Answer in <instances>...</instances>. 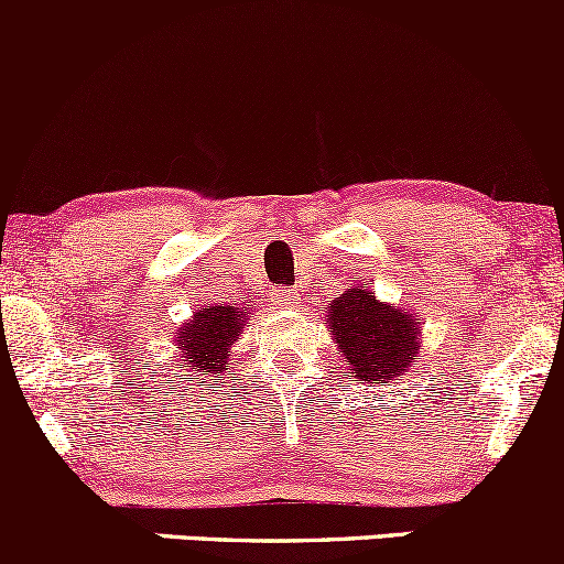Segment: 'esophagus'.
Masks as SVG:
<instances>
[{"mask_svg":"<svg viewBox=\"0 0 564 564\" xmlns=\"http://www.w3.org/2000/svg\"><path fill=\"white\" fill-rule=\"evenodd\" d=\"M274 299H276V304L284 306V310H290V306L299 304V293H295V290H276Z\"/></svg>","mask_w":564,"mask_h":564,"instance_id":"34e87169","label":"esophagus"}]
</instances>
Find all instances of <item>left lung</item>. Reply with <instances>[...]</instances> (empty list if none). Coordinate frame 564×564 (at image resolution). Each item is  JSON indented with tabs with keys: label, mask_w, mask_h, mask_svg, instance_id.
<instances>
[{
	"label": "left lung",
	"mask_w": 564,
	"mask_h": 564,
	"mask_svg": "<svg viewBox=\"0 0 564 564\" xmlns=\"http://www.w3.org/2000/svg\"><path fill=\"white\" fill-rule=\"evenodd\" d=\"M326 321L334 328L339 354L361 381L381 387L398 381L420 350L422 328L416 326V317L378 301L372 290L348 288L332 301Z\"/></svg>",
	"instance_id": "left-lung-1"
}]
</instances>
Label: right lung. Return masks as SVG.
<instances>
[{
    "label": "right lung",
    "mask_w": 564,
    "mask_h": 564,
    "mask_svg": "<svg viewBox=\"0 0 564 564\" xmlns=\"http://www.w3.org/2000/svg\"><path fill=\"white\" fill-rule=\"evenodd\" d=\"M249 312L238 306H208V310L194 312V321L177 332L181 356L192 370L221 372L230 359V348L238 339L241 328L247 326Z\"/></svg>",
    "instance_id": "obj_1"
}]
</instances>
